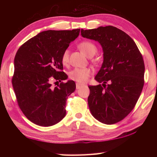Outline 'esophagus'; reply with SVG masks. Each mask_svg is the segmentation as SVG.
Instances as JSON below:
<instances>
[{
    "mask_svg": "<svg viewBox=\"0 0 157 157\" xmlns=\"http://www.w3.org/2000/svg\"><path fill=\"white\" fill-rule=\"evenodd\" d=\"M82 85L81 84H79V83H76V89L78 90L81 88V86Z\"/></svg>",
    "mask_w": 157,
    "mask_h": 157,
    "instance_id": "obj_1",
    "label": "esophagus"
}]
</instances>
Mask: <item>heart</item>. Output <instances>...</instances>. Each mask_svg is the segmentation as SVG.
<instances>
[{
  "mask_svg": "<svg viewBox=\"0 0 157 157\" xmlns=\"http://www.w3.org/2000/svg\"><path fill=\"white\" fill-rule=\"evenodd\" d=\"M78 47L86 56H88V57H92L97 51V48H96V45L94 43L90 41H83L80 42L78 45ZM61 62L65 65L68 63L69 51L67 50L63 52L61 56ZM91 75L92 70L90 68H75L69 73V77L70 79L80 83V84H83V83L87 81Z\"/></svg>",
  "mask_w": 157,
  "mask_h": 157,
  "instance_id": "heart-1",
  "label": "heart"
}]
</instances>
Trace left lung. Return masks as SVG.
I'll return each mask as SVG.
<instances>
[{"mask_svg": "<svg viewBox=\"0 0 157 157\" xmlns=\"http://www.w3.org/2000/svg\"><path fill=\"white\" fill-rule=\"evenodd\" d=\"M81 35L98 42L103 51L102 65L95 77L102 84L88 86L90 111L100 122L114 124L132 111L140 96L144 84L142 55L129 35L111 25L82 29Z\"/></svg>", "mask_w": 157, "mask_h": 157, "instance_id": "obj_1", "label": "left lung"}]
</instances>
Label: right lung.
<instances>
[{
    "instance_id": "right-lung-1",
    "label": "right lung",
    "mask_w": 157,
    "mask_h": 157,
    "mask_svg": "<svg viewBox=\"0 0 157 157\" xmlns=\"http://www.w3.org/2000/svg\"><path fill=\"white\" fill-rule=\"evenodd\" d=\"M79 32L80 29L42 32L16 53L13 90L20 109L36 125L52 126L65 117L67 99L75 91V83L68 80L53 88L51 77L59 82L67 79L62 71L61 56Z\"/></svg>"
}]
</instances>
